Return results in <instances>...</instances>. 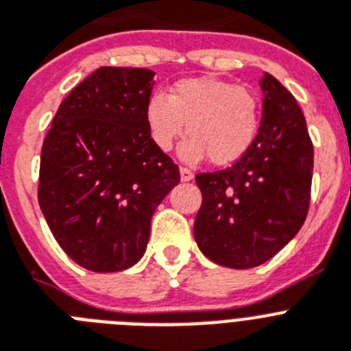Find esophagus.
<instances>
[{"mask_svg":"<svg viewBox=\"0 0 351 351\" xmlns=\"http://www.w3.org/2000/svg\"><path fill=\"white\" fill-rule=\"evenodd\" d=\"M180 178L182 182H189L194 178V173L191 169H187V167H180Z\"/></svg>","mask_w":351,"mask_h":351,"instance_id":"1","label":"esophagus"}]
</instances>
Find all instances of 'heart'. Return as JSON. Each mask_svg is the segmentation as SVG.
Segmentation results:
<instances>
[{
  "label": "heart",
  "instance_id": "b5f03b06",
  "mask_svg": "<svg viewBox=\"0 0 351 351\" xmlns=\"http://www.w3.org/2000/svg\"><path fill=\"white\" fill-rule=\"evenodd\" d=\"M261 107L246 87L221 78H187L176 82L169 94H153L146 105V125L153 143L169 152L187 135L180 153L185 160L208 157L214 166L241 158L258 130Z\"/></svg>",
  "mask_w": 351,
  "mask_h": 351
}]
</instances>
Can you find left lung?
<instances>
[{
	"instance_id": "1",
	"label": "left lung",
	"mask_w": 351,
	"mask_h": 351,
	"mask_svg": "<svg viewBox=\"0 0 351 351\" xmlns=\"http://www.w3.org/2000/svg\"><path fill=\"white\" fill-rule=\"evenodd\" d=\"M257 137L234 166L196 175L203 202L194 239L207 258L232 269L261 266L302 228L311 203L314 148L293 94L261 78Z\"/></svg>"
}]
</instances>
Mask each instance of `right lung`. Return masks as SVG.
Segmentation results:
<instances>
[{
	"label": "right lung",
	"mask_w": 351,
	"mask_h": 351,
	"mask_svg": "<svg viewBox=\"0 0 351 351\" xmlns=\"http://www.w3.org/2000/svg\"><path fill=\"white\" fill-rule=\"evenodd\" d=\"M153 76L143 67H99L67 94L44 139L40 210L60 248L85 269L137 264L153 212L180 182L146 125Z\"/></svg>",
	"instance_id": "obj_1"
}]
</instances>
